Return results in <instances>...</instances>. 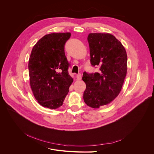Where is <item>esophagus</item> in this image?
I'll list each match as a JSON object with an SVG mask.
<instances>
[{
  "label": "esophagus",
  "instance_id": "esophagus-1",
  "mask_svg": "<svg viewBox=\"0 0 154 154\" xmlns=\"http://www.w3.org/2000/svg\"><path fill=\"white\" fill-rule=\"evenodd\" d=\"M76 78H77V80H81L82 79V75L80 74H79L77 75L76 76Z\"/></svg>",
  "mask_w": 154,
  "mask_h": 154
}]
</instances>
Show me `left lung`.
I'll return each instance as SVG.
<instances>
[{
	"label": "left lung",
	"instance_id": "obj_1",
	"mask_svg": "<svg viewBox=\"0 0 154 154\" xmlns=\"http://www.w3.org/2000/svg\"><path fill=\"white\" fill-rule=\"evenodd\" d=\"M87 39L91 64L98 66L100 71L83 72L82 80L86 83L83 100L87 106L99 108L120 93L127 75V55L120 42L110 34L91 33Z\"/></svg>",
	"mask_w": 154,
	"mask_h": 154
}]
</instances>
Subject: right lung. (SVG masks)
Returning a JSON list of instances; mask_svg holds the SVG:
<instances>
[{
  "instance_id": "obj_1",
  "label": "right lung",
  "mask_w": 154,
  "mask_h": 154,
  "mask_svg": "<svg viewBox=\"0 0 154 154\" xmlns=\"http://www.w3.org/2000/svg\"><path fill=\"white\" fill-rule=\"evenodd\" d=\"M71 33H51L33 47L29 60L30 85L35 98L43 107L56 109L63 104L73 82L64 45Z\"/></svg>"
}]
</instances>
